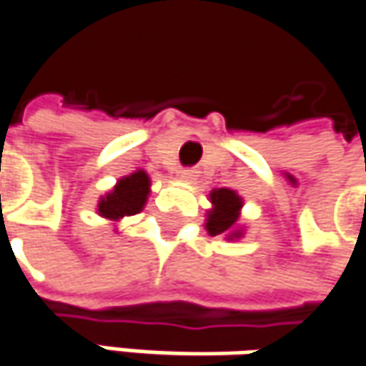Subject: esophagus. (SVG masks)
Returning a JSON list of instances; mask_svg holds the SVG:
<instances>
[{
	"label": "esophagus",
	"mask_w": 366,
	"mask_h": 366,
	"mask_svg": "<svg viewBox=\"0 0 366 366\" xmlns=\"http://www.w3.org/2000/svg\"><path fill=\"white\" fill-rule=\"evenodd\" d=\"M178 176H180L182 180H194V176H197V169H194V167H182V169L178 172Z\"/></svg>",
	"instance_id": "esophagus-1"
}]
</instances>
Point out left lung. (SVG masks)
<instances>
[{
  "label": "left lung",
  "instance_id": "left-lung-1",
  "mask_svg": "<svg viewBox=\"0 0 366 366\" xmlns=\"http://www.w3.org/2000/svg\"><path fill=\"white\" fill-rule=\"evenodd\" d=\"M211 203H213V209L209 211L207 232L211 236H219V234L232 232V227H234L236 219H238V211L242 207L240 197L234 190L219 188V190L211 192Z\"/></svg>",
  "mask_w": 366,
  "mask_h": 366
}]
</instances>
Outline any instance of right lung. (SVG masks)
<instances>
[{"instance_id": "right-lung-1", "label": "right lung", "mask_w": 366, "mask_h": 366, "mask_svg": "<svg viewBox=\"0 0 366 366\" xmlns=\"http://www.w3.org/2000/svg\"><path fill=\"white\" fill-rule=\"evenodd\" d=\"M149 194V176L144 172H137L124 180H119L118 186L101 199L99 213L109 219H119L126 215H134L142 209Z\"/></svg>"}]
</instances>
